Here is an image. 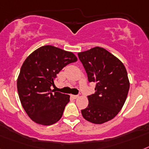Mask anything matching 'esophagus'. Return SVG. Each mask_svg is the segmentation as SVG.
Listing matches in <instances>:
<instances>
[{"instance_id": "esophagus-1", "label": "esophagus", "mask_w": 149, "mask_h": 149, "mask_svg": "<svg viewBox=\"0 0 149 149\" xmlns=\"http://www.w3.org/2000/svg\"><path fill=\"white\" fill-rule=\"evenodd\" d=\"M71 97H72V98H74V99H77V98H79V95H72Z\"/></svg>"}]
</instances>
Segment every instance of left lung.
<instances>
[{
    "mask_svg": "<svg viewBox=\"0 0 149 149\" xmlns=\"http://www.w3.org/2000/svg\"><path fill=\"white\" fill-rule=\"evenodd\" d=\"M78 56L88 82L96 83L95 92L88 96V107L81 111L82 117L96 124L111 120L123 107L130 89L124 65L103 47H93Z\"/></svg>",
    "mask_w": 149,
    "mask_h": 149,
    "instance_id": "1",
    "label": "left lung"
}]
</instances>
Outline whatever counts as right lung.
Listing matches in <instances>:
<instances>
[{
	"label": "right lung",
	"instance_id": "obj_1",
	"mask_svg": "<svg viewBox=\"0 0 149 149\" xmlns=\"http://www.w3.org/2000/svg\"><path fill=\"white\" fill-rule=\"evenodd\" d=\"M77 61L72 52L45 45L33 51L22 63L17 90L22 107L34 122L49 126L61 119L70 95L55 92L51 86L57 73Z\"/></svg>",
	"mask_w": 149,
	"mask_h": 149
}]
</instances>
